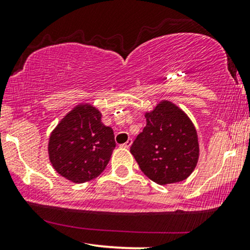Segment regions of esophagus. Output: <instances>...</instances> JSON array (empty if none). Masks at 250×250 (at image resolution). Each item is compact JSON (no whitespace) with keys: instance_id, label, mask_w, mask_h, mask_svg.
Instances as JSON below:
<instances>
[{"instance_id":"obj_1","label":"esophagus","mask_w":250,"mask_h":250,"mask_svg":"<svg viewBox=\"0 0 250 250\" xmlns=\"http://www.w3.org/2000/svg\"><path fill=\"white\" fill-rule=\"evenodd\" d=\"M132 143H133L132 139H129V140H128V141H125V143L123 144L122 146H123V147H125V148H129L130 146H132Z\"/></svg>"}]
</instances>
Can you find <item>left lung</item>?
Masks as SVG:
<instances>
[{
    "label": "left lung",
    "instance_id": "left-lung-1",
    "mask_svg": "<svg viewBox=\"0 0 250 250\" xmlns=\"http://www.w3.org/2000/svg\"><path fill=\"white\" fill-rule=\"evenodd\" d=\"M146 125L130 147L141 172L158 185L179 183L191 175L200 157L192 121L172 102L162 100L145 113Z\"/></svg>",
    "mask_w": 250,
    "mask_h": 250
}]
</instances>
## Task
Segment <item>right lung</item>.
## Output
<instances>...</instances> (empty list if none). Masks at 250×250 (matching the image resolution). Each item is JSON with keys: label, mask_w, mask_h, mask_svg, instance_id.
<instances>
[{"label": "right lung", "mask_w": 250, "mask_h": 250, "mask_svg": "<svg viewBox=\"0 0 250 250\" xmlns=\"http://www.w3.org/2000/svg\"><path fill=\"white\" fill-rule=\"evenodd\" d=\"M115 146L112 128L102 122L100 111L90 104H80L50 133L48 155L60 175L82 184L104 172Z\"/></svg>", "instance_id": "right-lung-1"}]
</instances>
